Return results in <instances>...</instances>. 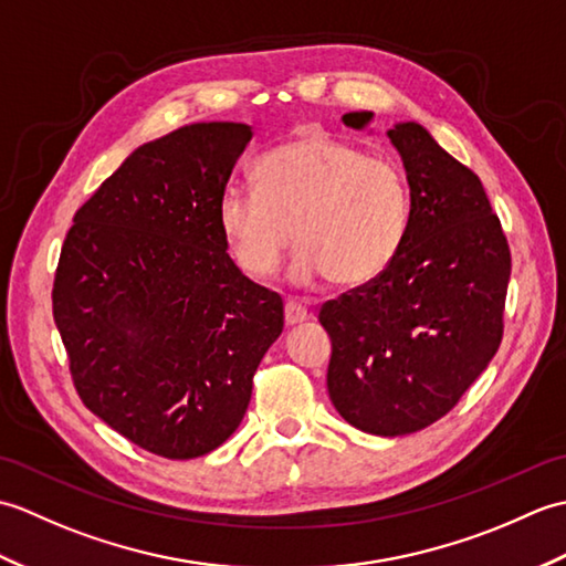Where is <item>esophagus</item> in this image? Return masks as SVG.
I'll list each match as a JSON object with an SVG mask.
<instances>
[{
    "instance_id": "34e87169",
    "label": "esophagus",
    "mask_w": 566,
    "mask_h": 566,
    "mask_svg": "<svg viewBox=\"0 0 566 566\" xmlns=\"http://www.w3.org/2000/svg\"><path fill=\"white\" fill-rule=\"evenodd\" d=\"M308 318V311L302 306V304H296L294 298H290V302L284 304V321H286V326H298V323H304Z\"/></svg>"
}]
</instances>
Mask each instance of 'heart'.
Instances as JSON below:
<instances>
[{
    "instance_id": "obj_1",
    "label": "heart",
    "mask_w": 566,
    "mask_h": 566,
    "mask_svg": "<svg viewBox=\"0 0 566 566\" xmlns=\"http://www.w3.org/2000/svg\"><path fill=\"white\" fill-rule=\"evenodd\" d=\"M252 179L255 189H223L216 216L238 268L255 280L276 272L294 238L302 250L290 276L302 286L328 276L359 290L401 250L411 199L391 158L302 134L264 153Z\"/></svg>"
}]
</instances>
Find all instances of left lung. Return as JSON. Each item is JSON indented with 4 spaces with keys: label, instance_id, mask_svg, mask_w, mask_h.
<instances>
[{
    "label": "left lung",
    "instance_id": "left-lung-1",
    "mask_svg": "<svg viewBox=\"0 0 566 566\" xmlns=\"http://www.w3.org/2000/svg\"><path fill=\"white\" fill-rule=\"evenodd\" d=\"M343 122L365 128L371 112ZM387 136L411 189L401 250L375 282L323 306L318 321L333 343L335 411L394 438L436 423L496 355L511 250L482 179L428 128L401 122Z\"/></svg>",
    "mask_w": 566,
    "mask_h": 566
}]
</instances>
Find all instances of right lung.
Here are the masks:
<instances>
[{"mask_svg": "<svg viewBox=\"0 0 566 566\" xmlns=\"http://www.w3.org/2000/svg\"><path fill=\"white\" fill-rule=\"evenodd\" d=\"M250 138L209 122L143 143L60 250L53 318L82 403L167 460L233 436L284 328L282 296L238 270L216 216Z\"/></svg>", "mask_w": 566, "mask_h": 566, "instance_id": "add662e5", "label": "right lung"}]
</instances>
